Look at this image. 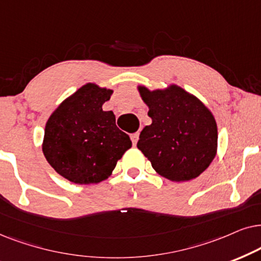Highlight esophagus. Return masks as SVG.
Here are the masks:
<instances>
[{
  "instance_id": "obj_1",
  "label": "esophagus",
  "mask_w": 261,
  "mask_h": 261,
  "mask_svg": "<svg viewBox=\"0 0 261 261\" xmlns=\"http://www.w3.org/2000/svg\"><path fill=\"white\" fill-rule=\"evenodd\" d=\"M138 137H140V134H138V133H135V134L130 135V138H131V141H133L134 145H136L137 141H138Z\"/></svg>"
}]
</instances>
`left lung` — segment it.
Listing matches in <instances>:
<instances>
[{
  "instance_id": "8db88e82",
  "label": "left lung",
  "mask_w": 261,
  "mask_h": 261,
  "mask_svg": "<svg viewBox=\"0 0 261 261\" xmlns=\"http://www.w3.org/2000/svg\"><path fill=\"white\" fill-rule=\"evenodd\" d=\"M138 92L151 124L141 131L137 148L171 181L199 176L217 152V124L211 111L176 85L156 90L138 86Z\"/></svg>"
}]
</instances>
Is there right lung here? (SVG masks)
<instances>
[{"mask_svg": "<svg viewBox=\"0 0 261 261\" xmlns=\"http://www.w3.org/2000/svg\"><path fill=\"white\" fill-rule=\"evenodd\" d=\"M113 90L87 83L64 100L45 125L43 152L58 174L79 185L109 178L131 148L130 137L103 111Z\"/></svg>", "mask_w": 261, "mask_h": 261, "instance_id": "add662e5", "label": "right lung"}]
</instances>
